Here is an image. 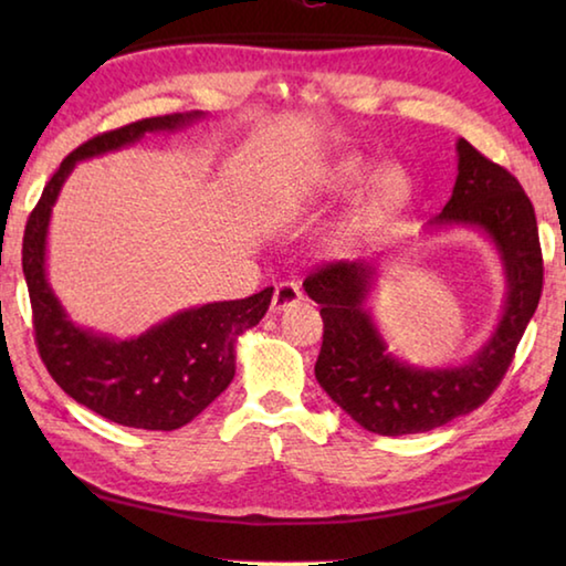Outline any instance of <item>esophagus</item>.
Segmentation results:
<instances>
[{
  "label": "esophagus",
  "instance_id": "obj_1",
  "mask_svg": "<svg viewBox=\"0 0 566 566\" xmlns=\"http://www.w3.org/2000/svg\"><path fill=\"white\" fill-rule=\"evenodd\" d=\"M300 302H302V290L294 282H280L274 286L272 312H284L286 306H294Z\"/></svg>",
  "mask_w": 566,
  "mask_h": 566
}]
</instances>
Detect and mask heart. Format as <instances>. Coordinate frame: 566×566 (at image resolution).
I'll list each match as a JSON object with an SVG mask.
<instances>
[{"instance_id": "heart-1", "label": "heart", "mask_w": 566, "mask_h": 566, "mask_svg": "<svg viewBox=\"0 0 566 566\" xmlns=\"http://www.w3.org/2000/svg\"><path fill=\"white\" fill-rule=\"evenodd\" d=\"M371 171V165L367 159L357 155H349L339 161H334V167L327 175V189L329 191H347L352 187L361 185L367 175ZM409 197V179L399 167H387L381 169L379 175L371 181L367 202L361 205L357 214V224L375 222L381 214L391 212V209L399 207Z\"/></svg>"}]
</instances>
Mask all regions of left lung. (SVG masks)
Listing matches in <instances>:
<instances>
[{
	"instance_id": "obj_1",
	"label": "left lung",
	"mask_w": 566,
	"mask_h": 566,
	"mask_svg": "<svg viewBox=\"0 0 566 566\" xmlns=\"http://www.w3.org/2000/svg\"><path fill=\"white\" fill-rule=\"evenodd\" d=\"M459 175L452 199L434 227H476L492 239L506 274V302L490 342L462 367H409L387 344L364 310L375 264L332 262L304 280L322 310L324 334L314 375L332 401L367 432L419 434L482 407L500 387L526 324L542 296L544 264L530 197L514 175L494 165L467 139L457 142Z\"/></svg>"
}]
</instances>
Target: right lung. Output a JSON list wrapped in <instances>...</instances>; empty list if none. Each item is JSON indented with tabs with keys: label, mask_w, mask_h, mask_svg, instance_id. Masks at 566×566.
Here are the masks:
<instances>
[{
	"label": "right lung",
	"mask_w": 566,
	"mask_h": 566,
	"mask_svg": "<svg viewBox=\"0 0 566 566\" xmlns=\"http://www.w3.org/2000/svg\"><path fill=\"white\" fill-rule=\"evenodd\" d=\"M202 117L165 114L97 134L46 181L27 219L22 270L30 290L34 342L46 371L74 401L122 427L171 432L212 405L234 379V342L270 310L274 286L247 300L202 304L157 324L137 339L94 334L66 317L46 282V227L64 179L80 159L134 145L147 132H167Z\"/></svg>",
	"instance_id": "add662e5"
}]
</instances>
